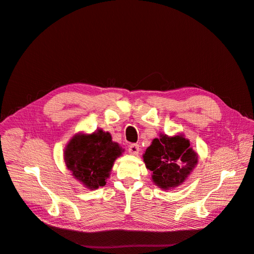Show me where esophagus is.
<instances>
[{
    "label": "esophagus",
    "mask_w": 254,
    "mask_h": 254,
    "mask_svg": "<svg viewBox=\"0 0 254 254\" xmlns=\"http://www.w3.org/2000/svg\"><path fill=\"white\" fill-rule=\"evenodd\" d=\"M128 151H129V153H131V155H134V156L139 155V151H140V146L137 145V144H131V145H129V147H128Z\"/></svg>",
    "instance_id": "esophagus-1"
}]
</instances>
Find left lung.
Wrapping results in <instances>:
<instances>
[{"mask_svg": "<svg viewBox=\"0 0 254 254\" xmlns=\"http://www.w3.org/2000/svg\"><path fill=\"white\" fill-rule=\"evenodd\" d=\"M143 160L146 168L152 172L155 184L170 190L186 181L198 163V155L182 134H160V139H153L146 149Z\"/></svg>", "mask_w": 254, "mask_h": 254, "instance_id": "obj_1", "label": "left lung"}]
</instances>
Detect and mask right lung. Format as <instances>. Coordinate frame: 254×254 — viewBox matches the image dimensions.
Instances as JSON below:
<instances>
[{"mask_svg": "<svg viewBox=\"0 0 254 254\" xmlns=\"http://www.w3.org/2000/svg\"><path fill=\"white\" fill-rule=\"evenodd\" d=\"M124 151L111 134L98 129L91 134H75L64 148V162L75 179L89 190L106 186L114 161Z\"/></svg>", "mask_w": 254, "mask_h": 254, "instance_id": "obj_1", "label": "right lung"}]
</instances>
